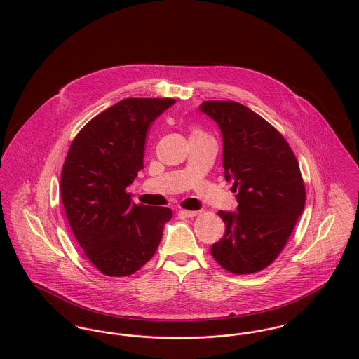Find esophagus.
<instances>
[{
    "label": "esophagus",
    "instance_id": "1",
    "mask_svg": "<svg viewBox=\"0 0 359 359\" xmlns=\"http://www.w3.org/2000/svg\"><path fill=\"white\" fill-rule=\"evenodd\" d=\"M180 214H182L184 217L192 218V217H196V215L199 214V211H192V210H180Z\"/></svg>",
    "mask_w": 359,
    "mask_h": 359
}]
</instances>
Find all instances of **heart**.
Segmentation results:
<instances>
[{"label":"heart","mask_w":359,"mask_h":359,"mask_svg":"<svg viewBox=\"0 0 359 359\" xmlns=\"http://www.w3.org/2000/svg\"><path fill=\"white\" fill-rule=\"evenodd\" d=\"M195 133H196V131H195Z\"/></svg>","instance_id":"b5f03b06"}]
</instances>
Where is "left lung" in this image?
<instances>
[{
	"label": "left lung",
	"instance_id": "left-lung-1",
	"mask_svg": "<svg viewBox=\"0 0 359 359\" xmlns=\"http://www.w3.org/2000/svg\"><path fill=\"white\" fill-rule=\"evenodd\" d=\"M199 109L221 130L225 180L239 203L218 211L226 231L211 256L232 273H255L279 256L304 210L300 165L286 140L248 106L207 101Z\"/></svg>",
	"mask_w": 359,
	"mask_h": 359
}]
</instances>
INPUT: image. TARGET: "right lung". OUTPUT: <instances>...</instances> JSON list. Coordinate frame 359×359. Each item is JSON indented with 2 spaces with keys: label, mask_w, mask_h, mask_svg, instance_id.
I'll return each instance as SVG.
<instances>
[{
  "label": "right lung",
  "mask_w": 359,
  "mask_h": 359,
  "mask_svg": "<svg viewBox=\"0 0 359 359\" xmlns=\"http://www.w3.org/2000/svg\"><path fill=\"white\" fill-rule=\"evenodd\" d=\"M174 103L123 100L87 123L66 156L60 196L67 221L86 256L107 276H127L145 265L172 217L168 207L135 205L126 189L144 168L151 124Z\"/></svg>",
  "instance_id": "obj_1"
}]
</instances>
